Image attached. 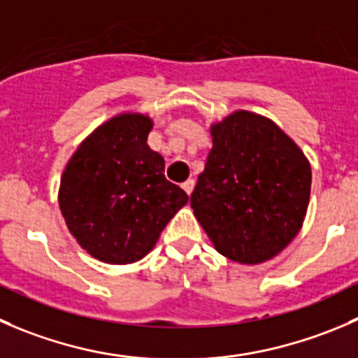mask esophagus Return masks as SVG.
<instances>
[{"label":"esophagus","mask_w":358,"mask_h":358,"mask_svg":"<svg viewBox=\"0 0 358 358\" xmlns=\"http://www.w3.org/2000/svg\"><path fill=\"white\" fill-rule=\"evenodd\" d=\"M182 189L185 190V192L190 196V194H192V190H194V180H187V182H183Z\"/></svg>","instance_id":"1"}]
</instances>
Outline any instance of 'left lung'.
I'll list each match as a JSON object with an SVG mask.
<instances>
[{
    "label": "left lung",
    "instance_id": "obj_1",
    "mask_svg": "<svg viewBox=\"0 0 358 358\" xmlns=\"http://www.w3.org/2000/svg\"><path fill=\"white\" fill-rule=\"evenodd\" d=\"M213 148L190 196L194 215L227 259L259 264L299 232L311 168L269 119L236 112L211 127Z\"/></svg>",
    "mask_w": 358,
    "mask_h": 358
}]
</instances>
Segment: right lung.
Returning <instances> with one entry per match:
<instances>
[{"label":"right lung","instance_id":"add662e5","mask_svg":"<svg viewBox=\"0 0 358 358\" xmlns=\"http://www.w3.org/2000/svg\"><path fill=\"white\" fill-rule=\"evenodd\" d=\"M152 120L124 113L99 126L66 166L59 206L83 250L108 264L143 259L189 196L147 145Z\"/></svg>","mask_w":358,"mask_h":358}]
</instances>
